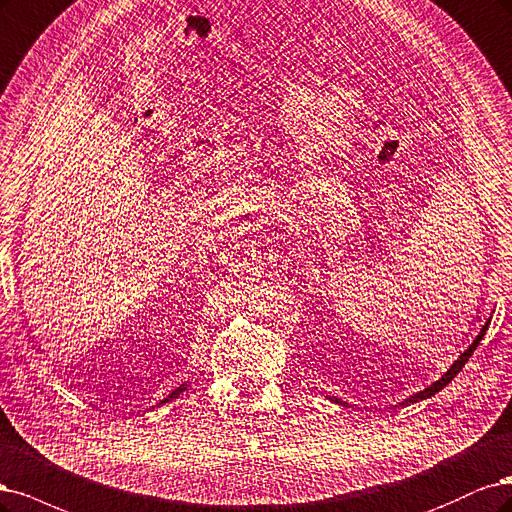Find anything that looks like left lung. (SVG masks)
<instances>
[{
	"instance_id": "obj_1",
	"label": "left lung",
	"mask_w": 512,
	"mask_h": 512,
	"mask_svg": "<svg viewBox=\"0 0 512 512\" xmlns=\"http://www.w3.org/2000/svg\"><path fill=\"white\" fill-rule=\"evenodd\" d=\"M487 325H489V323H485V325H483V329H481V334H478V336H476V340H474V342L470 344V349H468L466 353H461V357H459V359L455 361V364L451 366V370H449L447 374H444V376L440 378V381H436V383H434L432 387H427V389H423L421 393H417V395H412V398L404 400V402H402V406H404V404H412V402H419V400H425V398H432V395H434V393H438L440 389H444V387H447V385H449V383L453 381V378L457 376V372H459L461 368H464V366H466V361H468V359L472 357V353H474V349H476V346H478V342H481V338L485 336V329H487Z\"/></svg>"
}]
</instances>
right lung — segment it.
Instances as JSON below:
<instances>
[{"label":"right lung","mask_w":512,"mask_h":512,"mask_svg":"<svg viewBox=\"0 0 512 512\" xmlns=\"http://www.w3.org/2000/svg\"><path fill=\"white\" fill-rule=\"evenodd\" d=\"M183 389H185V385H183V387H178L176 391H172V395H170V398H168V400H172V398H178V393H180V391H183ZM163 402H166V400H163ZM163 402H161V404H163Z\"/></svg>","instance_id":"right-lung-1"}]
</instances>
